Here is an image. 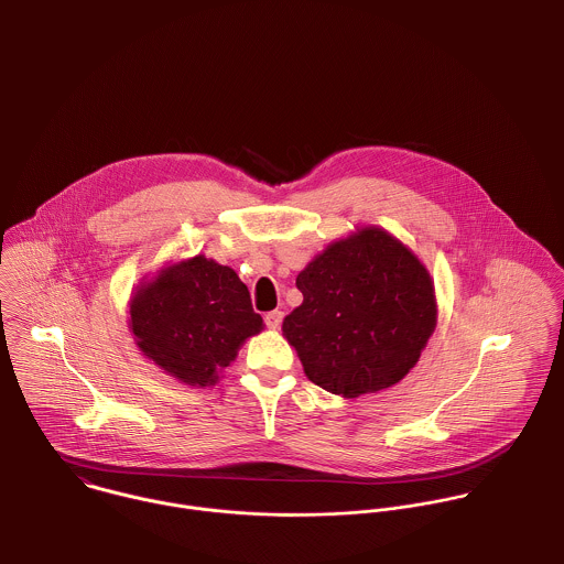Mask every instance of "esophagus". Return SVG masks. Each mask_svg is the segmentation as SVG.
Masks as SVG:
<instances>
[{"label":"esophagus","mask_w":564,"mask_h":564,"mask_svg":"<svg viewBox=\"0 0 564 564\" xmlns=\"http://www.w3.org/2000/svg\"><path fill=\"white\" fill-rule=\"evenodd\" d=\"M282 319H284L282 311H271V313L264 315V323H267L269 329H278L282 325Z\"/></svg>","instance_id":"obj_1"}]
</instances>
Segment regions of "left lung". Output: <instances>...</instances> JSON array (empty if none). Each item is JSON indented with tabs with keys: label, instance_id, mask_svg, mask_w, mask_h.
Returning a JSON list of instances; mask_svg holds the SVG:
<instances>
[{
	"label": "left lung",
	"instance_id": "8db88e82",
	"mask_svg": "<svg viewBox=\"0 0 564 564\" xmlns=\"http://www.w3.org/2000/svg\"><path fill=\"white\" fill-rule=\"evenodd\" d=\"M297 289L304 302L282 334L308 380L347 400L398 384L436 327L430 271L378 226L329 242L300 271Z\"/></svg>",
	"mask_w": 564,
	"mask_h": 564
}]
</instances>
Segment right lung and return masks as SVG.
Masks as SVG:
<instances>
[{
    "mask_svg": "<svg viewBox=\"0 0 564 564\" xmlns=\"http://www.w3.org/2000/svg\"><path fill=\"white\" fill-rule=\"evenodd\" d=\"M128 327L139 351L166 376L215 387L264 323L237 271L197 253L143 278L130 297Z\"/></svg>",
    "mask_w": 564,
    "mask_h": 564,
    "instance_id": "right-lung-1",
    "label": "right lung"
}]
</instances>
